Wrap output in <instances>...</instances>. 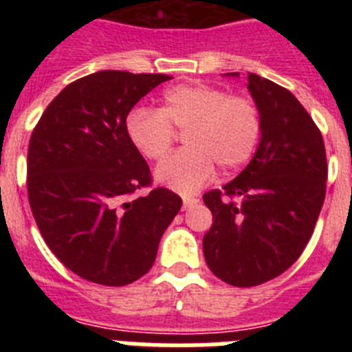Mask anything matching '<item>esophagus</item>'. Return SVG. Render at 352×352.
Here are the masks:
<instances>
[{
  "label": "esophagus",
  "instance_id": "obj_1",
  "mask_svg": "<svg viewBox=\"0 0 352 352\" xmlns=\"http://www.w3.org/2000/svg\"><path fill=\"white\" fill-rule=\"evenodd\" d=\"M199 203V199L195 197H185L183 199V210H188V208L195 206V204Z\"/></svg>",
  "mask_w": 352,
  "mask_h": 352
}]
</instances>
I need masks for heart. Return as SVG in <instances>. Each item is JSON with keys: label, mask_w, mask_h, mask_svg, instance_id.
Returning a JSON list of instances; mask_svg holds the SVG:
<instances>
[{"label": "heart", "mask_w": 352, "mask_h": 352, "mask_svg": "<svg viewBox=\"0 0 352 352\" xmlns=\"http://www.w3.org/2000/svg\"><path fill=\"white\" fill-rule=\"evenodd\" d=\"M174 131L185 133L186 149L158 167L157 179L188 195L210 182L214 166L232 173L254 157L263 135V113L250 96L199 84L167 89L158 111L138 109L126 118L129 139L148 160L169 157Z\"/></svg>", "instance_id": "heart-1"}]
</instances>
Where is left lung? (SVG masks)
<instances>
[{"label": "left lung", "instance_id": "obj_1", "mask_svg": "<svg viewBox=\"0 0 352 352\" xmlns=\"http://www.w3.org/2000/svg\"><path fill=\"white\" fill-rule=\"evenodd\" d=\"M238 76V74H232ZM263 113L257 151L239 176L203 201L213 223L203 238L208 268L226 284L254 287L296 263L326 195L321 130L289 89L248 74Z\"/></svg>", "mask_w": 352, "mask_h": 352}]
</instances>
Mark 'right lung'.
<instances>
[{"mask_svg": "<svg viewBox=\"0 0 352 352\" xmlns=\"http://www.w3.org/2000/svg\"><path fill=\"white\" fill-rule=\"evenodd\" d=\"M164 74L102 70L74 80L43 111L28 148V199L47 243L93 284H132L149 272L182 197L157 186L126 133L132 107Z\"/></svg>", "mask_w": 352, "mask_h": 352, "instance_id": "obj_1", "label": "right lung"}]
</instances>
